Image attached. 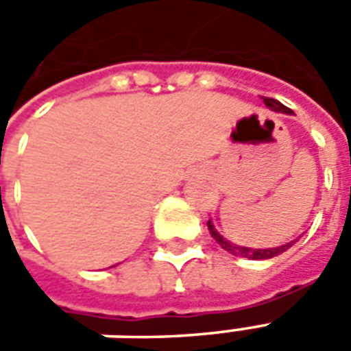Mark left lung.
<instances>
[{
    "label": "left lung",
    "mask_w": 351,
    "mask_h": 351,
    "mask_svg": "<svg viewBox=\"0 0 351 351\" xmlns=\"http://www.w3.org/2000/svg\"><path fill=\"white\" fill-rule=\"evenodd\" d=\"M265 105L267 107H271L272 110H278V112H286V114H291V108H287L286 105H282L280 101L276 99H271V97H263ZM208 231H210V235L214 237V241L220 244L223 250H228L229 254H233V256H243V258H248V259H271V258H276L280 256L282 252H286L289 246H293L295 241L291 243L284 244V246H278V248H241V246H235V244H231L229 241H226L223 237L214 229V226L208 221Z\"/></svg>",
    "instance_id": "8db88e82"
}]
</instances>
